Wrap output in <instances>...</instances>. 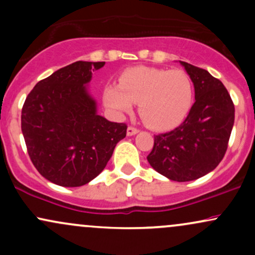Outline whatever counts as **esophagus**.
I'll return each mask as SVG.
<instances>
[{
    "label": "esophagus",
    "instance_id": "1",
    "mask_svg": "<svg viewBox=\"0 0 255 255\" xmlns=\"http://www.w3.org/2000/svg\"><path fill=\"white\" fill-rule=\"evenodd\" d=\"M136 133H139V129L135 127H133V126H129V127L127 128V135L128 136H131V135H135Z\"/></svg>",
    "mask_w": 255,
    "mask_h": 255
}]
</instances>
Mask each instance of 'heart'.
Returning a JSON list of instances; mask_svg holds the SVG:
<instances>
[{"instance_id":"1","label":"heart","mask_w":255,"mask_h":255,"mask_svg":"<svg viewBox=\"0 0 255 255\" xmlns=\"http://www.w3.org/2000/svg\"><path fill=\"white\" fill-rule=\"evenodd\" d=\"M192 101L193 83L182 69L133 67L122 72L119 85H109L104 90L109 109L125 114L137 103L140 118L154 129H168L180 124Z\"/></svg>"}]
</instances>
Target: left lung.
Here are the masks:
<instances>
[{
    "mask_svg": "<svg viewBox=\"0 0 255 255\" xmlns=\"http://www.w3.org/2000/svg\"><path fill=\"white\" fill-rule=\"evenodd\" d=\"M194 84L195 102L178 127L154 135L147 160L154 170L177 182L209 174L223 159L235 120L229 92L203 68L181 61Z\"/></svg>",
    "mask_w": 255,
    "mask_h": 255,
    "instance_id": "obj_1",
    "label": "left lung"
}]
</instances>
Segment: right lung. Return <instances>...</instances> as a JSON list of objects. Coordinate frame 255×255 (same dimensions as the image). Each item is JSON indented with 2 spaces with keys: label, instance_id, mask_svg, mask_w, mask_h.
<instances>
[{
  "label": "right lung",
  "instance_id": "add662e5",
  "mask_svg": "<svg viewBox=\"0 0 255 255\" xmlns=\"http://www.w3.org/2000/svg\"><path fill=\"white\" fill-rule=\"evenodd\" d=\"M105 62L78 61L37 83L21 110L28 156L50 182L80 187L98 176L127 134V125L97 115L87 93L92 71Z\"/></svg>",
  "mask_w": 255,
  "mask_h": 255
}]
</instances>
